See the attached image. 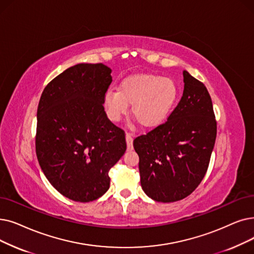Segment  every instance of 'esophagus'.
<instances>
[{
	"instance_id": "34e87169",
	"label": "esophagus",
	"mask_w": 254,
	"mask_h": 254,
	"mask_svg": "<svg viewBox=\"0 0 254 254\" xmlns=\"http://www.w3.org/2000/svg\"><path fill=\"white\" fill-rule=\"evenodd\" d=\"M126 140H127V150H131L133 147V135L127 133L126 134Z\"/></svg>"
}]
</instances>
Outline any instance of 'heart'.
<instances>
[{"instance_id":"heart-1","label":"heart","mask_w":254,"mask_h":254,"mask_svg":"<svg viewBox=\"0 0 254 254\" xmlns=\"http://www.w3.org/2000/svg\"><path fill=\"white\" fill-rule=\"evenodd\" d=\"M179 96L175 82L162 75L141 73L129 75L118 85V90L105 93L104 107L110 120L118 121L127 114L128 106L143 127L161 125Z\"/></svg>"}]
</instances>
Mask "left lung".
<instances>
[{"instance_id": "left-lung-1", "label": "left lung", "mask_w": 254, "mask_h": 254, "mask_svg": "<svg viewBox=\"0 0 254 254\" xmlns=\"http://www.w3.org/2000/svg\"><path fill=\"white\" fill-rule=\"evenodd\" d=\"M184 93L164 123L134 140L141 187L151 199L173 202L189 196L206 173L217 123L206 87L184 70Z\"/></svg>"}]
</instances>
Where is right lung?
<instances>
[{"mask_svg":"<svg viewBox=\"0 0 254 254\" xmlns=\"http://www.w3.org/2000/svg\"><path fill=\"white\" fill-rule=\"evenodd\" d=\"M111 71L103 63L71 66L47 85L38 104L39 165L54 188L73 201L103 196L109 170L127 149L125 131L108 119L103 106Z\"/></svg>","mask_w":254,"mask_h":254,"instance_id":"right-lung-1","label":"right lung"}]
</instances>
